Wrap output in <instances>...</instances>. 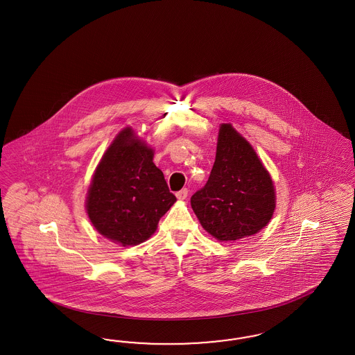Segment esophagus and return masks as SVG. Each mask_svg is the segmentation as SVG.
Masks as SVG:
<instances>
[{
	"label": "esophagus",
	"instance_id": "1",
	"mask_svg": "<svg viewBox=\"0 0 355 355\" xmlns=\"http://www.w3.org/2000/svg\"><path fill=\"white\" fill-rule=\"evenodd\" d=\"M175 195H177L178 200H184L187 198V195H189V190L187 189H182L181 191H178Z\"/></svg>",
	"mask_w": 355,
	"mask_h": 355
}]
</instances>
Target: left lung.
Wrapping results in <instances>:
<instances>
[{
	"label": "left lung",
	"instance_id": "1",
	"mask_svg": "<svg viewBox=\"0 0 355 355\" xmlns=\"http://www.w3.org/2000/svg\"><path fill=\"white\" fill-rule=\"evenodd\" d=\"M191 207L205 230L225 242L257 234L273 216L276 193L268 171L230 123L220 126L214 168L191 196Z\"/></svg>",
	"mask_w": 355,
	"mask_h": 355
}]
</instances>
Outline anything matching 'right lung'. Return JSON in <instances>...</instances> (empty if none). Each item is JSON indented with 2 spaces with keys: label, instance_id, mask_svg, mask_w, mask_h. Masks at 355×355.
Listing matches in <instances>:
<instances>
[{
  "label": "right lung",
  "instance_id": "right-lung-1",
  "mask_svg": "<svg viewBox=\"0 0 355 355\" xmlns=\"http://www.w3.org/2000/svg\"><path fill=\"white\" fill-rule=\"evenodd\" d=\"M152 160V148L126 128L109 146L89 184L86 208L92 225L122 246L147 241L177 200Z\"/></svg>",
  "mask_w": 355,
  "mask_h": 355
}]
</instances>
